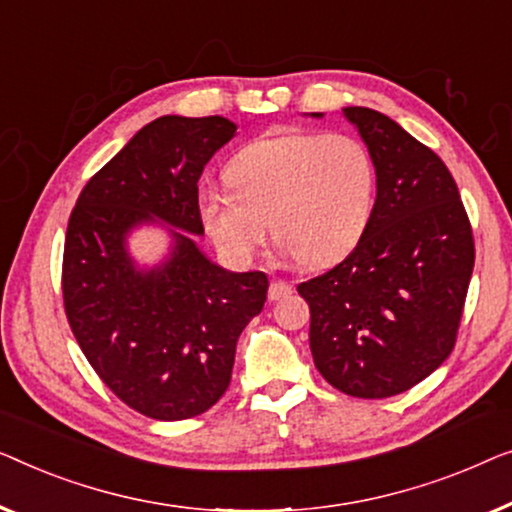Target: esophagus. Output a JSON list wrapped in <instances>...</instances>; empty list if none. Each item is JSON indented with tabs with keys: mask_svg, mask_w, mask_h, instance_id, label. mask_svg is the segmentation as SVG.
Returning a JSON list of instances; mask_svg holds the SVG:
<instances>
[{
	"mask_svg": "<svg viewBox=\"0 0 512 512\" xmlns=\"http://www.w3.org/2000/svg\"><path fill=\"white\" fill-rule=\"evenodd\" d=\"M292 292V285L285 283V280H273V283L269 285V299L271 301H278L287 297V294Z\"/></svg>",
	"mask_w": 512,
	"mask_h": 512,
	"instance_id": "34e87169",
	"label": "esophagus"
}]
</instances>
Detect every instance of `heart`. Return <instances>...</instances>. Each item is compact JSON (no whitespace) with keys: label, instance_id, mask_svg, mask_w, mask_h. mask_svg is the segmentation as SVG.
<instances>
[{"label":"heart","instance_id":"b5f03b06","mask_svg":"<svg viewBox=\"0 0 512 512\" xmlns=\"http://www.w3.org/2000/svg\"><path fill=\"white\" fill-rule=\"evenodd\" d=\"M229 190H204L197 213L232 262H248L266 232L285 255L320 266L348 255L369 227L378 174L350 134L276 132L241 148L225 169Z\"/></svg>","mask_w":512,"mask_h":512}]
</instances>
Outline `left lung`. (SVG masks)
Wrapping results in <instances>:
<instances>
[{
	"instance_id": "obj_1",
	"label": "left lung",
	"mask_w": 512,
	"mask_h": 512,
	"mask_svg": "<svg viewBox=\"0 0 512 512\" xmlns=\"http://www.w3.org/2000/svg\"><path fill=\"white\" fill-rule=\"evenodd\" d=\"M343 115L376 162V204L355 250L297 290L311 308L322 378L350 397L385 399L434 373L455 348L473 232L434 150L373 109L348 106Z\"/></svg>"
}]
</instances>
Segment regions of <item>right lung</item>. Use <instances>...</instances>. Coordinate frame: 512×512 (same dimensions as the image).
Masks as SVG:
<instances>
[{"instance_id": "right-lung-1", "label": "right lung", "mask_w": 512, "mask_h": 512, "mask_svg": "<svg viewBox=\"0 0 512 512\" xmlns=\"http://www.w3.org/2000/svg\"><path fill=\"white\" fill-rule=\"evenodd\" d=\"M234 134V122L220 115L148 122L90 178L69 218V327L115 397L153 420H187L218 403L232 380L236 341L266 301V273L222 269L192 236L204 234L201 171ZM157 219L172 225V253L139 270L126 236Z\"/></svg>"}]
</instances>
